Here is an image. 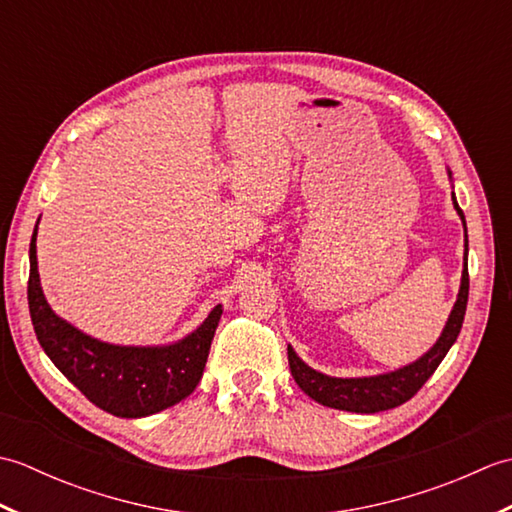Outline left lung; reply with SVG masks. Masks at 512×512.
Returning a JSON list of instances; mask_svg holds the SVG:
<instances>
[{
  "label": "left lung",
  "mask_w": 512,
  "mask_h": 512,
  "mask_svg": "<svg viewBox=\"0 0 512 512\" xmlns=\"http://www.w3.org/2000/svg\"><path fill=\"white\" fill-rule=\"evenodd\" d=\"M449 178H451V171H449ZM451 200L464 224V268H462L458 299L453 303V310L449 314L442 334L438 336V341L433 343L429 352H424L420 358H416V361L405 367H398L394 372H387V374L358 376V378H336V376L321 374L317 369H312L310 365L303 363L297 356V352L292 350V345H288V363H290L292 378L297 380L301 391H306V394L312 400H317L319 405L341 409V411H354V413H378V411L394 409L418 394V389L427 383L431 374L436 372L438 365L442 363V358L451 350V345L455 343V339H458V334L462 330L466 301H469V264H466V255H469V239H466V220H464L462 209L458 206V200H455V193H451Z\"/></svg>",
  "instance_id": "8db88e82"
}]
</instances>
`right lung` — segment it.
<instances>
[{
    "mask_svg": "<svg viewBox=\"0 0 512 512\" xmlns=\"http://www.w3.org/2000/svg\"><path fill=\"white\" fill-rule=\"evenodd\" d=\"M28 308L50 361L85 398L118 418H145L187 398L200 383L222 317V306H215L191 334L169 345L94 339L48 306L37 268V226L30 239Z\"/></svg>",
    "mask_w": 512,
    "mask_h": 512,
    "instance_id": "right-lung-1",
    "label": "right lung"
}]
</instances>
